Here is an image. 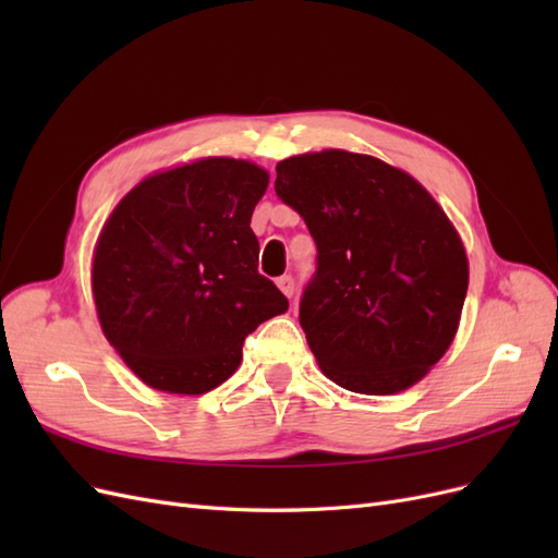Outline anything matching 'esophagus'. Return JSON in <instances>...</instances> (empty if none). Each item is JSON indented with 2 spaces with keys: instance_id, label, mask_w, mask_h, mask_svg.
<instances>
[{
  "instance_id": "obj_1",
  "label": "esophagus",
  "mask_w": 558,
  "mask_h": 558,
  "mask_svg": "<svg viewBox=\"0 0 558 558\" xmlns=\"http://www.w3.org/2000/svg\"><path fill=\"white\" fill-rule=\"evenodd\" d=\"M277 286H279V291H281L286 298H293V293H295V279H293L291 275L279 277V279H277Z\"/></svg>"
}]
</instances>
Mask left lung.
I'll return each mask as SVG.
<instances>
[{
  "mask_svg": "<svg viewBox=\"0 0 558 558\" xmlns=\"http://www.w3.org/2000/svg\"><path fill=\"white\" fill-rule=\"evenodd\" d=\"M275 191L316 242L300 326L318 367L365 396L404 391L445 356L468 293V256L408 172L328 148L277 165Z\"/></svg>",
  "mask_w": 558,
  "mask_h": 558,
  "instance_id": "left-lung-1",
  "label": "left lung"
}]
</instances>
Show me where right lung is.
I'll return each instance as SVG.
<instances>
[{"instance_id":"obj_1","label":"right lung","mask_w":558,"mask_h":558,"mask_svg":"<svg viewBox=\"0 0 558 558\" xmlns=\"http://www.w3.org/2000/svg\"><path fill=\"white\" fill-rule=\"evenodd\" d=\"M263 167L205 158L158 172L118 202L93 258L97 318L144 384L199 396L242 361L246 335L289 300L258 272L251 214Z\"/></svg>"}]
</instances>
